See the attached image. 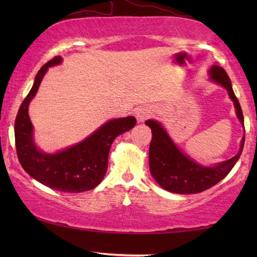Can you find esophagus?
<instances>
[{"mask_svg":"<svg viewBox=\"0 0 257 257\" xmlns=\"http://www.w3.org/2000/svg\"><path fill=\"white\" fill-rule=\"evenodd\" d=\"M150 113H151V111L147 107H139V108H137L135 112L136 118H137V120H138V122L146 120V119L150 117Z\"/></svg>","mask_w":257,"mask_h":257,"instance_id":"obj_1","label":"esophagus"}]
</instances>
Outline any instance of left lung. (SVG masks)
<instances>
[{
	"label": "left lung",
	"mask_w": 257,
	"mask_h": 257,
	"mask_svg": "<svg viewBox=\"0 0 257 257\" xmlns=\"http://www.w3.org/2000/svg\"><path fill=\"white\" fill-rule=\"evenodd\" d=\"M209 73L212 80L227 89L229 97L234 101L238 120L243 125L242 108L235 96L227 72L221 66L214 65ZM146 125H149L152 130V140L149 152L151 174L161 187L172 193L195 194L213 187L229 173L243 150L244 137L242 138L240 151L236 156L213 167H205L186 157L174 145L159 122L147 120Z\"/></svg>",
	"instance_id": "1"
}]
</instances>
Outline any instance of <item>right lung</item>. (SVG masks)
Segmentation results:
<instances>
[{
  "instance_id": "add662e5",
  "label": "right lung",
  "mask_w": 257,
  "mask_h": 257,
  "mask_svg": "<svg viewBox=\"0 0 257 257\" xmlns=\"http://www.w3.org/2000/svg\"><path fill=\"white\" fill-rule=\"evenodd\" d=\"M61 62V56H56L42 66L30 92L21 104L15 120L16 152L21 166L41 184L56 191L80 193L90 191L100 184L107 170L112 143L119 135L131 130L137 120L132 115L113 119L82 143L56 154L38 151L33 140V125L28 114V106L49 66Z\"/></svg>"
}]
</instances>
